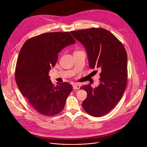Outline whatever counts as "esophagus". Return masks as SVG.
<instances>
[{
	"mask_svg": "<svg viewBox=\"0 0 147 147\" xmlns=\"http://www.w3.org/2000/svg\"><path fill=\"white\" fill-rule=\"evenodd\" d=\"M80 87L81 86L78 84H74L73 86L74 90H79L80 88Z\"/></svg>",
	"mask_w": 147,
	"mask_h": 147,
	"instance_id": "34e87169",
	"label": "esophagus"
}]
</instances>
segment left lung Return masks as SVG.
Returning <instances> with one entry per match:
<instances>
[{"instance_id": "1", "label": "left lung", "mask_w": 147, "mask_h": 147, "mask_svg": "<svg viewBox=\"0 0 147 147\" xmlns=\"http://www.w3.org/2000/svg\"><path fill=\"white\" fill-rule=\"evenodd\" d=\"M84 46L90 68H99L100 84L92 88L90 84L80 89L87 92L82 103L84 111L95 117L111 111L121 99L127 82V55L121 42L110 31L91 28L70 32Z\"/></svg>"}]
</instances>
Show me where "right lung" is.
Masks as SVG:
<instances>
[{"label": "right lung", "instance_id": "add662e5", "mask_svg": "<svg viewBox=\"0 0 147 147\" xmlns=\"http://www.w3.org/2000/svg\"><path fill=\"white\" fill-rule=\"evenodd\" d=\"M75 42L69 32H48L28 39L20 49L15 70L17 85L39 114L52 116L64 109L73 86L66 82L55 86L48 73L61 50Z\"/></svg>", "mask_w": 147, "mask_h": 147}]
</instances>
